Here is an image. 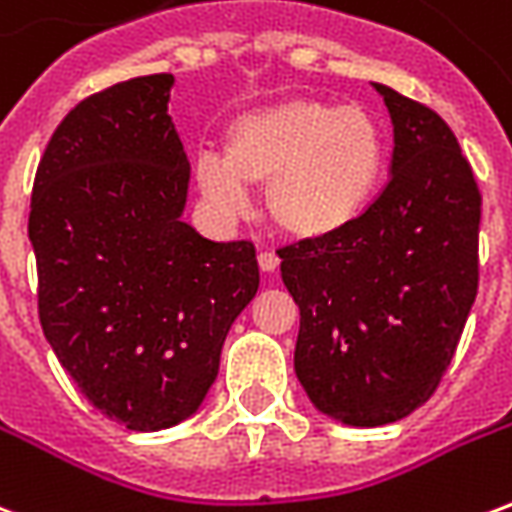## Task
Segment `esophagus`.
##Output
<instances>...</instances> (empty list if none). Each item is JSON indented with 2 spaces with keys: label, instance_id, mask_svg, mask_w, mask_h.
I'll list each match as a JSON object with an SVG mask.
<instances>
[{
  "label": "esophagus",
  "instance_id": "1",
  "mask_svg": "<svg viewBox=\"0 0 512 512\" xmlns=\"http://www.w3.org/2000/svg\"><path fill=\"white\" fill-rule=\"evenodd\" d=\"M257 263H260V268H263L266 274H271V271H277L279 268V255L268 249V252H260V255H257Z\"/></svg>",
  "mask_w": 512,
  "mask_h": 512
}]
</instances>
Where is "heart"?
<instances>
[{
    "mask_svg": "<svg viewBox=\"0 0 512 512\" xmlns=\"http://www.w3.org/2000/svg\"><path fill=\"white\" fill-rule=\"evenodd\" d=\"M386 139L362 106L290 98L235 117L224 158H197L202 197L224 216L246 211V186L266 191L271 222L301 241H321L354 224L381 189Z\"/></svg>",
    "mask_w": 512,
    "mask_h": 512,
    "instance_id": "b5f03b06",
    "label": "heart"
}]
</instances>
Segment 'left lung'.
<instances>
[{
  "label": "left lung",
  "instance_id": "obj_1",
  "mask_svg": "<svg viewBox=\"0 0 512 512\" xmlns=\"http://www.w3.org/2000/svg\"><path fill=\"white\" fill-rule=\"evenodd\" d=\"M395 128L392 175L365 213L321 241L282 246L299 304L296 376L356 428L408 417L450 367L480 282V189L450 126L376 84Z\"/></svg>",
  "mask_w": 512,
  "mask_h": 512
}]
</instances>
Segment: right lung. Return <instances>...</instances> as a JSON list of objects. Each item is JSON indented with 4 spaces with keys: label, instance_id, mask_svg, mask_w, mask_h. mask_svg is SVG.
Here are the masks:
<instances>
[{
    "label": "right lung",
    "instance_id": "right-lung-1",
    "mask_svg": "<svg viewBox=\"0 0 512 512\" xmlns=\"http://www.w3.org/2000/svg\"><path fill=\"white\" fill-rule=\"evenodd\" d=\"M172 82L139 76L73 106L29 202L43 334L82 395L128 430L200 408L260 285L252 241L216 244L180 219L191 169L167 115Z\"/></svg>",
    "mask_w": 512,
    "mask_h": 512
}]
</instances>
